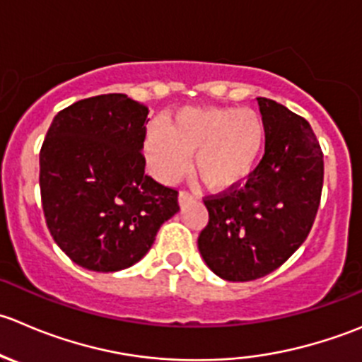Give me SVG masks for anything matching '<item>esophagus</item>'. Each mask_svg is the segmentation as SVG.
Instances as JSON below:
<instances>
[{"label":"esophagus","mask_w":362,"mask_h":362,"mask_svg":"<svg viewBox=\"0 0 362 362\" xmlns=\"http://www.w3.org/2000/svg\"><path fill=\"white\" fill-rule=\"evenodd\" d=\"M195 200H197V195H193V193L180 192V206H186V204L195 202Z\"/></svg>","instance_id":"1"}]
</instances>
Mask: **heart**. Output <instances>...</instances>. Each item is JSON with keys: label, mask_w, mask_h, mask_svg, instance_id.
<instances>
[{"label": "heart", "mask_w": 362, "mask_h": 362, "mask_svg": "<svg viewBox=\"0 0 362 362\" xmlns=\"http://www.w3.org/2000/svg\"><path fill=\"white\" fill-rule=\"evenodd\" d=\"M266 142V127L255 110L234 107H186L165 124L151 123L144 134V155L153 176L176 182L193 170L214 192L248 180Z\"/></svg>", "instance_id": "obj_1"}]
</instances>
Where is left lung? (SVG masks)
<instances>
[{"mask_svg":"<svg viewBox=\"0 0 362 362\" xmlns=\"http://www.w3.org/2000/svg\"><path fill=\"white\" fill-rule=\"evenodd\" d=\"M266 151L243 186L204 199L209 221L199 252L214 274L252 281L273 273L308 238L324 182V155L310 123L269 98H257Z\"/></svg>","mask_w":362,"mask_h":362,"instance_id":"obj_1","label":"left lung"}]
</instances>
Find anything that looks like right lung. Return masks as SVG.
Masks as SVG:
<instances>
[{"label": "right lung", "mask_w": 362, "mask_h": 362, "mask_svg": "<svg viewBox=\"0 0 362 362\" xmlns=\"http://www.w3.org/2000/svg\"><path fill=\"white\" fill-rule=\"evenodd\" d=\"M148 107L123 93L58 112L40 149V193L56 245L96 273L127 269L180 211L177 189L144 173Z\"/></svg>", "instance_id": "right-lung-1"}]
</instances>
